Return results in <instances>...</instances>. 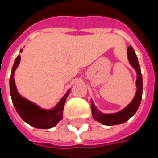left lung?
<instances>
[{
  "instance_id": "8db88e82",
  "label": "left lung",
  "mask_w": 158,
  "mask_h": 158,
  "mask_svg": "<svg viewBox=\"0 0 158 158\" xmlns=\"http://www.w3.org/2000/svg\"><path fill=\"white\" fill-rule=\"evenodd\" d=\"M127 56L131 66L136 71V92L133 101L125 108L114 113H103L100 111L96 108L93 101H91V112L93 118L104 125H114V124H120L125 123L132 116L135 115V113L138 110L141 103L143 95L142 73L135 52L131 46L127 48Z\"/></svg>"
}]
</instances>
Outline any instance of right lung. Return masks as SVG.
I'll list each match as a JSON object with an SVG mask.
<instances>
[{"label": "right lung", "mask_w": 158, "mask_h": 158, "mask_svg": "<svg viewBox=\"0 0 158 158\" xmlns=\"http://www.w3.org/2000/svg\"><path fill=\"white\" fill-rule=\"evenodd\" d=\"M23 49L20 51L22 52ZM21 56H17L15 60V64L12 69L11 78H10V93L13 101V104L18 112L19 116L28 124L39 128V129H49L56 125V123L63 118V109L67 97L70 91L69 89L67 93L61 98L59 102L52 109L47 110L42 109L35 103L28 101L27 99L21 96L16 89L15 81V72L17 67L20 64Z\"/></svg>", "instance_id": "add662e5"}]
</instances>
